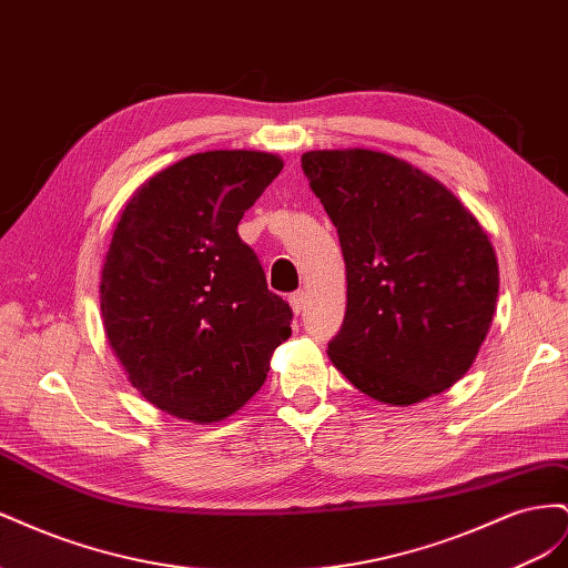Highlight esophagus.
Returning <instances> with one entry per match:
<instances>
[{"instance_id":"1","label":"esophagus","mask_w":568,"mask_h":568,"mask_svg":"<svg viewBox=\"0 0 568 568\" xmlns=\"http://www.w3.org/2000/svg\"><path fill=\"white\" fill-rule=\"evenodd\" d=\"M288 305H291V311H294L296 315H301V313L305 311V296H303V291H296V294H291V296H288Z\"/></svg>"}]
</instances>
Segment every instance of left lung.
<instances>
[{
	"instance_id": "1",
	"label": "left lung",
	"mask_w": 568,
	"mask_h": 568,
	"mask_svg": "<svg viewBox=\"0 0 568 568\" xmlns=\"http://www.w3.org/2000/svg\"><path fill=\"white\" fill-rule=\"evenodd\" d=\"M301 165L346 261V317L326 351L334 367L386 405L448 390L495 315L488 234L448 186L388 153L307 151Z\"/></svg>"
}]
</instances>
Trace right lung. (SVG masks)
Segmentation results:
<instances>
[{
    "mask_svg": "<svg viewBox=\"0 0 568 568\" xmlns=\"http://www.w3.org/2000/svg\"><path fill=\"white\" fill-rule=\"evenodd\" d=\"M265 151H205L136 189L101 270V320L130 384L178 419L222 422L291 336L239 222L282 173Z\"/></svg>",
    "mask_w": 568,
    "mask_h": 568,
    "instance_id": "add662e5",
    "label": "right lung"
}]
</instances>
